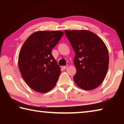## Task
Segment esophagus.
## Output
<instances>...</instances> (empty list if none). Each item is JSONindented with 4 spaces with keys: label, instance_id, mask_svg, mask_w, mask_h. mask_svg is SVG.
Segmentation results:
<instances>
[{
    "label": "esophagus",
    "instance_id": "34e87169",
    "mask_svg": "<svg viewBox=\"0 0 124 124\" xmlns=\"http://www.w3.org/2000/svg\"><path fill=\"white\" fill-rule=\"evenodd\" d=\"M68 65H66V66H62V68L63 69H64V70H66V69L67 68V67H68Z\"/></svg>",
    "mask_w": 124,
    "mask_h": 124
}]
</instances>
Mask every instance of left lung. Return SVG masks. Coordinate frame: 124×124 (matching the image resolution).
Segmentation results:
<instances>
[{"label":"left lung","mask_w":124,"mask_h":124,"mask_svg":"<svg viewBox=\"0 0 124 124\" xmlns=\"http://www.w3.org/2000/svg\"><path fill=\"white\" fill-rule=\"evenodd\" d=\"M65 34L75 51L77 69L73 77L81 89L91 90L103 82L108 70L109 54L100 38L87 30L65 31Z\"/></svg>","instance_id":"left-lung-1"}]
</instances>
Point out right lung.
<instances>
[{
  "label": "right lung",
  "mask_w": 124,
  "mask_h": 124,
  "mask_svg": "<svg viewBox=\"0 0 124 124\" xmlns=\"http://www.w3.org/2000/svg\"><path fill=\"white\" fill-rule=\"evenodd\" d=\"M62 31H38L23 44L18 56V67L24 80L35 91L51 90L60 75V67L51 54L63 35Z\"/></svg>",
  "instance_id": "right-lung-1"
}]
</instances>
